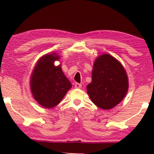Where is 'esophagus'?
<instances>
[{"instance_id":"esophagus-1","label":"esophagus","mask_w":154,"mask_h":154,"mask_svg":"<svg viewBox=\"0 0 154 154\" xmlns=\"http://www.w3.org/2000/svg\"><path fill=\"white\" fill-rule=\"evenodd\" d=\"M75 88H77V89H80V88H82V85H81L80 83H75Z\"/></svg>"}]
</instances>
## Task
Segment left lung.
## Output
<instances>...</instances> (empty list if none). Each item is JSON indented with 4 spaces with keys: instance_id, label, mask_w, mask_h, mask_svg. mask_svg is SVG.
<instances>
[{
    "instance_id": "1",
    "label": "left lung",
    "mask_w": 154,
    "mask_h": 154,
    "mask_svg": "<svg viewBox=\"0 0 154 154\" xmlns=\"http://www.w3.org/2000/svg\"><path fill=\"white\" fill-rule=\"evenodd\" d=\"M92 82L87 85L91 100L99 108L109 110L123 100L128 90L126 70L110 54L98 56L93 65Z\"/></svg>"
}]
</instances>
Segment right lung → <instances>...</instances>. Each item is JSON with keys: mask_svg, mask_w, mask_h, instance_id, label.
<instances>
[{"mask_svg": "<svg viewBox=\"0 0 154 154\" xmlns=\"http://www.w3.org/2000/svg\"><path fill=\"white\" fill-rule=\"evenodd\" d=\"M60 58L55 52L45 54L36 62L31 74L30 87L33 98L47 109L58 105L72 87L62 71L61 65H54V62Z\"/></svg>", "mask_w": 154, "mask_h": 154, "instance_id": "obj_1", "label": "right lung"}]
</instances>
